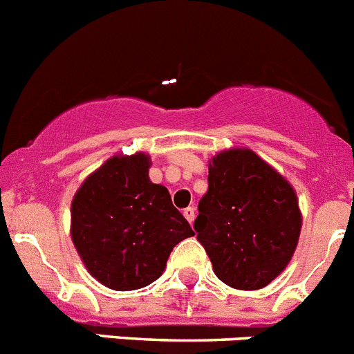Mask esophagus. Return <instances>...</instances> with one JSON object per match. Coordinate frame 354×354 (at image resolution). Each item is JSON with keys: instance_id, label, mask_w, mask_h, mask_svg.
Returning <instances> with one entry per match:
<instances>
[{"instance_id": "1", "label": "esophagus", "mask_w": 354, "mask_h": 354, "mask_svg": "<svg viewBox=\"0 0 354 354\" xmlns=\"http://www.w3.org/2000/svg\"><path fill=\"white\" fill-rule=\"evenodd\" d=\"M195 207H186L183 211V214H184V218H186L187 221H189V223H193V220H195Z\"/></svg>"}]
</instances>
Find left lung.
Instances as JSON below:
<instances>
[{
	"label": "left lung",
	"mask_w": 354,
	"mask_h": 354,
	"mask_svg": "<svg viewBox=\"0 0 354 354\" xmlns=\"http://www.w3.org/2000/svg\"><path fill=\"white\" fill-rule=\"evenodd\" d=\"M207 184L193 227L216 277L234 289H262L286 270L298 245L296 193L248 149L216 156Z\"/></svg>",
	"instance_id": "obj_1"
}]
</instances>
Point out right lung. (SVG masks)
I'll return each mask as SVG.
<instances>
[{"mask_svg": "<svg viewBox=\"0 0 354 354\" xmlns=\"http://www.w3.org/2000/svg\"><path fill=\"white\" fill-rule=\"evenodd\" d=\"M149 156L108 159L72 200V241L86 270L115 290L161 277L177 243L195 236L170 193L149 179Z\"/></svg>", "mask_w": 354, "mask_h": 354, "instance_id": "right-lung-1", "label": "right lung"}]
</instances>
